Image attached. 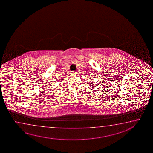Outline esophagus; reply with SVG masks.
<instances>
[{
  "label": "esophagus",
  "instance_id": "obj_1",
  "mask_svg": "<svg viewBox=\"0 0 153 153\" xmlns=\"http://www.w3.org/2000/svg\"><path fill=\"white\" fill-rule=\"evenodd\" d=\"M72 73L73 74H76V72H75V71H73Z\"/></svg>",
  "mask_w": 153,
  "mask_h": 153
}]
</instances>
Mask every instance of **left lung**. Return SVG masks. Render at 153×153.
<instances>
[{"mask_svg":"<svg viewBox=\"0 0 153 153\" xmlns=\"http://www.w3.org/2000/svg\"><path fill=\"white\" fill-rule=\"evenodd\" d=\"M93 85H94V84H93Z\"/></svg>","mask_w":153,"mask_h":153,"instance_id":"1","label":"left lung"}]
</instances>
